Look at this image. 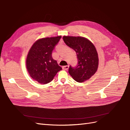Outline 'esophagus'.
Here are the masks:
<instances>
[{"mask_svg":"<svg viewBox=\"0 0 130 130\" xmlns=\"http://www.w3.org/2000/svg\"><path fill=\"white\" fill-rule=\"evenodd\" d=\"M69 65H66V66H62V69H63L64 70H68L69 69Z\"/></svg>","mask_w":130,"mask_h":130,"instance_id":"34e87169","label":"esophagus"}]
</instances>
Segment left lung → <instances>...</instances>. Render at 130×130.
<instances>
[{"label": "left lung", "mask_w": 130, "mask_h": 130, "mask_svg": "<svg viewBox=\"0 0 130 130\" xmlns=\"http://www.w3.org/2000/svg\"><path fill=\"white\" fill-rule=\"evenodd\" d=\"M62 38L68 46L76 51L78 58L77 66L69 67V74L77 82L87 80L97 72L98 68V55L94 45L83 37L64 36Z\"/></svg>", "instance_id": "1"}]
</instances>
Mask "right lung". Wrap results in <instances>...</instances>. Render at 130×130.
Masks as SVG:
<instances>
[{
    "mask_svg": "<svg viewBox=\"0 0 130 130\" xmlns=\"http://www.w3.org/2000/svg\"><path fill=\"white\" fill-rule=\"evenodd\" d=\"M61 36L39 39L32 45L26 58V65L31 77L45 84L51 82L62 70L52 57V52Z\"/></svg>",
    "mask_w": 130,
    "mask_h": 130,
    "instance_id": "add662e5",
    "label": "right lung"
}]
</instances>
